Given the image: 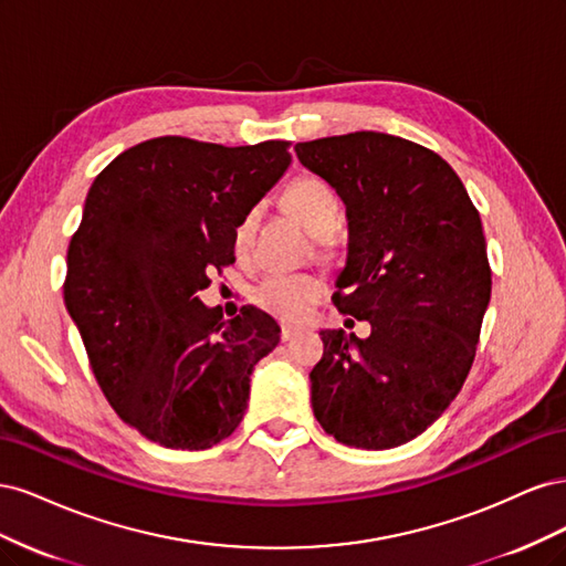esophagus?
Wrapping results in <instances>:
<instances>
[{
  "label": "esophagus",
  "mask_w": 566,
  "mask_h": 566,
  "mask_svg": "<svg viewBox=\"0 0 566 566\" xmlns=\"http://www.w3.org/2000/svg\"><path fill=\"white\" fill-rule=\"evenodd\" d=\"M297 331H300V328H295V325H287V323H283V325H281V339H283V342H287L290 337L297 335Z\"/></svg>",
  "instance_id": "esophagus-1"
}]
</instances>
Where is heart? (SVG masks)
Masks as SVG:
<instances>
[{"instance_id": "obj_1", "label": "heart", "mask_w": 566, "mask_h": 566, "mask_svg": "<svg viewBox=\"0 0 566 566\" xmlns=\"http://www.w3.org/2000/svg\"><path fill=\"white\" fill-rule=\"evenodd\" d=\"M283 208L300 224L316 235V250L328 254L333 250V229L339 221V196L335 188L316 175H300L283 191ZM256 227V210H248L233 229L235 250H245ZM323 295V281L314 273H271L252 290V302L262 312L281 321H297Z\"/></svg>"}]
</instances>
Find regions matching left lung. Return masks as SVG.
I'll return each instance as SVG.
<instances>
[{"instance_id": "left-lung-1", "label": "left lung", "mask_w": 566, "mask_h": 566, "mask_svg": "<svg viewBox=\"0 0 566 566\" xmlns=\"http://www.w3.org/2000/svg\"><path fill=\"white\" fill-rule=\"evenodd\" d=\"M347 205L349 256L333 302L366 339L323 331L314 416L339 443L394 449L458 397L491 300L482 219L451 165L382 132L295 146Z\"/></svg>"}]
</instances>
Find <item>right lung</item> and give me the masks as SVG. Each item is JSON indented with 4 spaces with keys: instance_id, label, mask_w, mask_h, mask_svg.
Instances as JSON below:
<instances>
[{
    "instance_id": "1",
    "label": "right lung",
    "mask_w": 566,
    "mask_h": 566,
    "mask_svg": "<svg viewBox=\"0 0 566 566\" xmlns=\"http://www.w3.org/2000/svg\"><path fill=\"white\" fill-rule=\"evenodd\" d=\"M290 142L158 136L94 179L67 245L63 297L115 413L167 449L200 451L241 424L250 373L279 345L254 306L224 318L198 293L235 262L233 229L290 165Z\"/></svg>"
}]
</instances>
